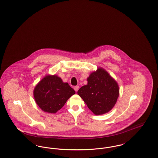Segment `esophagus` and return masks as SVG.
I'll use <instances>...</instances> for the list:
<instances>
[{
	"label": "esophagus",
	"instance_id": "esophagus-1",
	"mask_svg": "<svg viewBox=\"0 0 158 158\" xmlns=\"http://www.w3.org/2000/svg\"><path fill=\"white\" fill-rule=\"evenodd\" d=\"M79 86H75V88H74V89H75L76 92H77V90H79Z\"/></svg>",
	"mask_w": 158,
	"mask_h": 158
}]
</instances>
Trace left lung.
<instances>
[{
	"label": "left lung",
	"instance_id": "left-lung-1",
	"mask_svg": "<svg viewBox=\"0 0 158 158\" xmlns=\"http://www.w3.org/2000/svg\"><path fill=\"white\" fill-rule=\"evenodd\" d=\"M88 83L81 87L77 94L95 115L110 111L119 96L118 83L102 68H98L87 78Z\"/></svg>",
	"mask_w": 158,
	"mask_h": 158
}]
</instances>
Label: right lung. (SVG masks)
<instances>
[{"mask_svg":"<svg viewBox=\"0 0 158 158\" xmlns=\"http://www.w3.org/2000/svg\"><path fill=\"white\" fill-rule=\"evenodd\" d=\"M75 91L57 75H47L38 83L33 91L38 106L45 113L55 114L64 106Z\"/></svg>","mask_w":158,"mask_h":158,"instance_id":"1","label":"right lung"}]
</instances>
